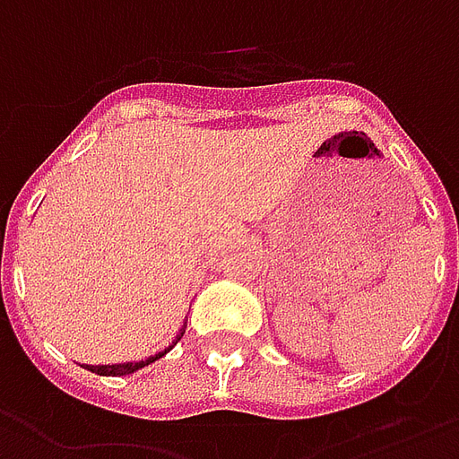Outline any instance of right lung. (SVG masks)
Returning a JSON list of instances; mask_svg holds the SVG:
<instances>
[{
  "mask_svg": "<svg viewBox=\"0 0 459 459\" xmlns=\"http://www.w3.org/2000/svg\"><path fill=\"white\" fill-rule=\"evenodd\" d=\"M183 333H186V325L180 327V335L176 337V342H178L180 337H183ZM173 342V344H176ZM170 344V347H173ZM169 347V350H170ZM169 350H163V352L153 354V357H149V359H143V362H126V364H102V367H85V369H90L92 374H100V377H124V374H134L136 369H142V367H146V364L156 362V359H160L163 354L169 352Z\"/></svg>",
  "mask_w": 459,
  "mask_h": 459,
  "instance_id": "obj_1",
  "label": "right lung"
}]
</instances>
